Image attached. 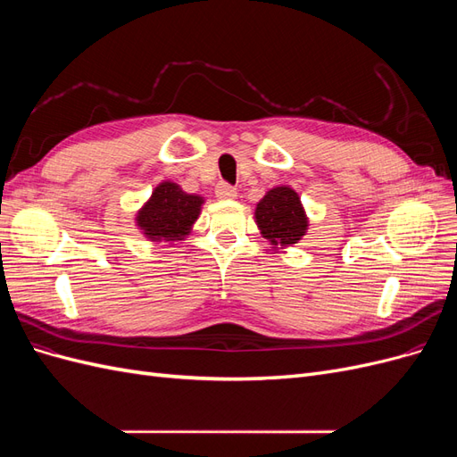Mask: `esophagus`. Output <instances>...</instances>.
Masks as SVG:
<instances>
[{
  "label": "esophagus",
  "mask_w": 457,
  "mask_h": 457,
  "mask_svg": "<svg viewBox=\"0 0 457 457\" xmlns=\"http://www.w3.org/2000/svg\"><path fill=\"white\" fill-rule=\"evenodd\" d=\"M215 196L219 200H232V198H237V188L228 183H219L215 187Z\"/></svg>",
  "instance_id": "1"
}]
</instances>
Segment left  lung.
<instances>
[{
    "mask_svg": "<svg viewBox=\"0 0 457 457\" xmlns=\"http://www.w3.org/2000/svg\"><path fill=\"white\" fill-rule=\"evenodd\" d=\"M255 223L274 247H287L305 237L309 219L297 192L289 187L270 188L255 207Z\"/></svg>",
    "mask_w": 457,
    "mask_h": 457,
    "instance_id": "left-lung-1",
    "label": "left lung"
}]
</instances>
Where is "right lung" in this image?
I'll return each instance as SVG.
<instances>
[{
    "mask_svg": "<svg viewBox=\"0 0 457 457\" xmlns=\"http://www.w3.org/2000/svg\"><path fill=\"white\" fill-rule=\"evenodd\" d=\"M204 198L187 195L177 183L163 181L137 213V227L152 242L185 240L200 217Z\"/></svg>",
    "mask_w": 457,
    "mask_h": 457,
    "instance_id": "obj_1",
    "label": "right lung"
}]
</instances>
